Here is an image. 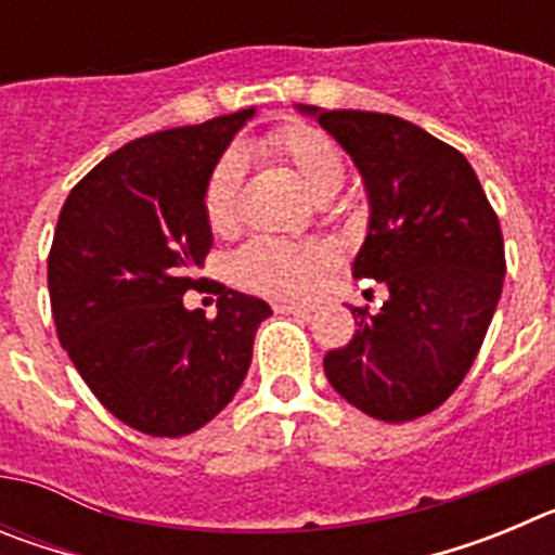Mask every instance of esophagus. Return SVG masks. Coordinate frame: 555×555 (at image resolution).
<instances>
[{"mask_svg": "<svg viewBox=\"0 0 555 555\" xmlns=\"http://www.w3.org/2000/svg\"><path fill=\"white\" fill-rule=\"evenodd\" d=\"M274 311L297 313V317H311L313 308L311 306H297V302H278V306H274Z\"/></svg>", "mask_w": 555, "mask_h": 555, "instance_id": "34e87169", "label": "esophagus"}]
</instances>
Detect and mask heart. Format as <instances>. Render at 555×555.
I'll use <instances>...</instances> for the list:
<instances>
[{
  "label": "heart",
  "instance_id": "b5f03b06",
  "mask_svg": "<svg viewBox=\"0 0 555 555\" xmlns=\"http://www.w3.org/2000/svg\"><path fill=\"white\" fill-rule=\"evenodd\" d=\"M258 150L292 166L317 199L333 197L347 175L345 152L327 132L302 121L278 125L258 141ZM242 160L222 155L210 169L203 191L205 222L214 233H228L238 222ZM331 263L325 244H292L281 238H253L233 258L235 281L269 297H302Z\"/></svg>",
  "mask_w": 555,
  "mask_h": 555
}]
</instances>
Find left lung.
<instances>
[{"instance_id": "left-lung-1", "label": "left lung", "mask_w": 555, "mask_h": 555, "mask_svg": "<svg viewBox=\"0 0 555 555\" xmlns=\"http://www.w3.org/2000/svg\"><path fill=\"white\" fill-rule=\"evenodd\" d=\"M370 191L356 278L386 283L380 311L352 308L356 336L325 356L333 389L358 411L409 423L448 400L498 308L506 253L494 208L455 146L400 116L317 111Z\"/></svg>"}]
</instances>
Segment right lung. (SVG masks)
I'll return each instance as SVG.
<instances>
[{"label":"right lung","mask_w":555,"mask_h":555,"mask_svg":"<svg viewBox=\"0 0 555 555\" xmlns=\"http://www.w3.org/2000/svg\"><path fill=\"white\" fill-rule=\"evenodd\" d=\"M253 113L130 141L88 171L57 217L47 261L57 338L96 400L141 434L210 423L242 386L255 331L272 313L224 286L214 320L183 306L214 247L205 183Z\"/></svg>","instance_id":"obj_1"}]
</instances>
